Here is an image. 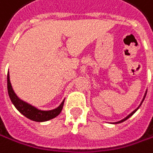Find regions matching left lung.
Wrapping results in <instances>:
<instances>
[{"instance_id":"1","label":"left lung","mask_w":153,"mask_h":153,"mask_svg":"<svg viewBox=\"0 0 153 153\" xmlns=\"http://www.w3.org/2000/svg\"><path fill=\"white\" fill-rule=\"evenodd\" d=\"M145 96H146V95H145ZM145 96H144V98H145ZM144 98H143V100H144ZM143 100H142V102H143ZM141 104H142V103H141ZM141 104H140V105H141ZM139 107H140V106H139ZM139 107H138V108H139ZM138 108H137L136 110H134V111H133V112H132V113H130V114H129V115H128V116L127 117H125L124 119H122V120H120V121H118V122H117V123H121V122H123V121H125V120H127L128 118H129V117H131V116H132V115H133V114H134L135 112H136V111H137V110H138Z\"/></svg>"}]
</instances>
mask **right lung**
<instances>
[{
	"label": "right lung",
	"instance_id": "right-lung-1",
	"mask_svg": "<svg viewBox=\"0 0 153 153\" xmlns=\"http://www.w3.org/2000/svg\"><path fill=\"white\" fill-rule=\"evenodd\" d=\"M7 89H8V94L10 96L11 101L14 105V106L17 108V110H18L21 114H23L25 117H26L27 118L31 119L33 121L43 122V121H48L49 119L56 117L57 116H59L60 114L63 105H64V102H62L61 105L54 110L41 111V110L36 109V107L32 106L31 105L22 101V100H20L16 96V94H14V92L13 90L11 82H10L9 72L7 74Z\"/></svg>",
	"mask_w": 153,
	"mask_h": 153
}]
</instances>
